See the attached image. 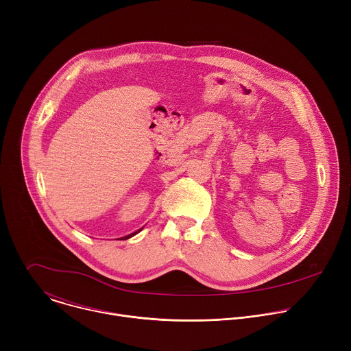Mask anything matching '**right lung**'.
<instances>
[{
  "label": "right lung",
  "mask_w": 351,
  "mask_h": 351,
  "mask_svg": "<svg viewBox=\"0 0 351 351\" xmlns=\"http://www.w3.org/2000/svg\"><path fill=\"white\" fill-rule=\"evenodd\" d=\"M140 230H137V232H134V233H132V234H128V236H125V237H122V239H129V237H132V236H134L136 233H138Z\"/></svg>",
  "instance_id": "obj_1"
}]
</instances>
